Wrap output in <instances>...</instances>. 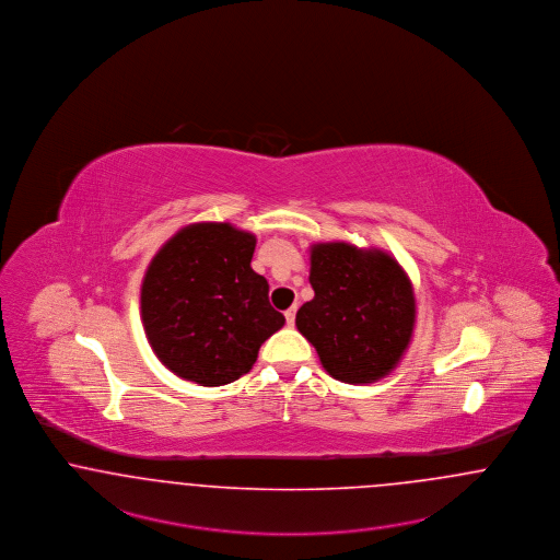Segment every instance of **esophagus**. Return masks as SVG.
Segmentation results:
<instances>
[{
  "instance_id": "esophagus-1",
  "label": "esophagus",
  "mask_w": 560,
  "mask_h": 560,
  "mask_svg": "<svg viewBox=\"0 0 560 560\" xmlns=\"http://www.w3.org/2000/svg\"><path fill=\"white\" fill-rule=\"evenodd\" d=\"M294 316H296V307H291V310L284 312V317H287V324H289V326L294 324Z\"/></svg>"
}]
</instances>
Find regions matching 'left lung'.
<instances>
[{"label":"left lung","instance_id":"obj_1","mask_svg":"<svg viewBox=\"0 0 560 560\" xmlns=\"http://www.w3.org/2000/svg\"><path fill=\"white\" fill-rule=\"evenodd\" d=\"M310 282L316 296L296 312L294 324L316 347L324 370L349 385L387 376L412 341L416 322L404 268L378 248L317 243Z\"/></svg>","mask_w":560,"mask_h":560}]
</instances>
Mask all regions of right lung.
I'll return each mask as SVG.
<instances>
[{"label":"right lung","mask_w":560,"mask_h":560,"mask_svg":"<svg viewBox=\"0 0 560 560\" xmlns=\"http://www.w3.org/2000/svg\"><path fill=\"white\" fill-rule=\"evenodd\" d=\"M257 238L232 223H190L159 248L142 282V322L156 358L202 387L238 381L284 326L250 268Z\"/></svg>","instance_id":"add662e5"}]
</instances>
